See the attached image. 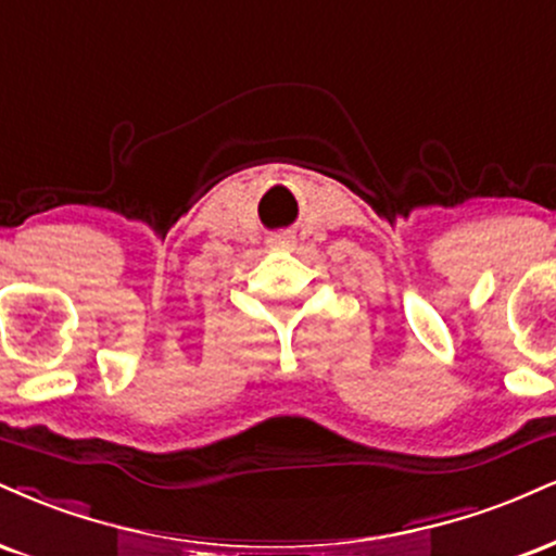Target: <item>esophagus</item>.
<instances>
[{
	"label": "esophagus",
	"instance_id": "obj_1",
	"mask_svg": "<svg viewBox=\"0 0 556 556\" xmlns=\"http://www.w3.org/2000/svg\"><path fill=\"white\" fill-rule=\"evenodd\" d=\"M270 244L273 247H289V244H293V233L280 231V233H276V237H270Z\"/></svg>",
	"mask_w": 556,
	"mask_h": 556
}]
</instances>
